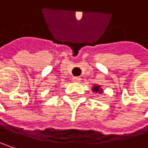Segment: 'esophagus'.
I'll list each match as a JSON object with an SVG mask.
<instances>
[{"label":"esophagus","instance_id":"obj_1","mask_svg":"<svg viewBox=\"0 0 148 148\" xmlns=\"http://www.w3.org/2000/svg\"><path fill=\"white\" fill-rule=\"evenodd\" d=\"M73 81L74 82H79L80 81V78L79 77H74L73 78Z\"/></svg>","mask_w":148,"mask_h":148}]
</instances>
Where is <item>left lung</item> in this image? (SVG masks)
<instances>
[{
    "instance_id": "obj_1",
    "label": "left lung",
    "mask_w": 148,
    "mask_h": 148,
    "mask_svg": "<svg viewBox=\"0 0 148 148\" xmlns=\"http://www.w3.org/2000/svg\"><path fill=\"white\" fill-rule=\"evenodd\" d=\"M92 92H94L96 93H99V94L103 93V89L101 88V86H99V85H94L92 87Z\"/></svg>"
}]
</instances>
